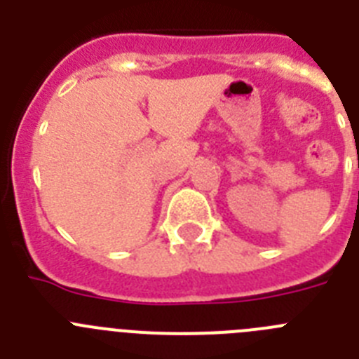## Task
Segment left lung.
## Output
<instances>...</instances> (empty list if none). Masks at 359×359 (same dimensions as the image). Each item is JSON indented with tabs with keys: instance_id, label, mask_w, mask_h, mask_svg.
Returning a JSON list of instances; mask_svg holds the SVG:
<instances>
[{
	"instance_id": "left-lung-1",
	"label": "left lung",
	"mask_w": 359,
	"mask_h": 359,
	"mask_svg": "<svg viewBox=\"0 0 359 359\" xmlns=\"http://www.w3.org/2000/svg\"><path fill=\"white\" fill-rule=\"evenodd\" d=\"M358 167H359V163H358Z\"/></svg>"
}]
</instances>
